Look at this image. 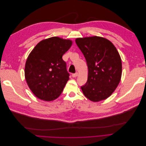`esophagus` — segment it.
Wrapping results in <instances>:
<instances>
[{"mask_svg":"<svg viewBox=\"0 0 146 146\" xmlns=\"http://www.w3.org/2000/svg\"><path fill=\"white\" fill-rule=\"evenodd\" d=\"M78 76V72H76V73H75V74H73L72 75V77H77Z\"/></svg>","mask_w":146,"mask_h":146,"instance_id":"esophagus-1","label":"esophagus"}]
</instances>
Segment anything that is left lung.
Here are the masks:
<instances>
[{
  "instance_id": "1",
  "label": "left lung",
  "mask_w": 146,
  "mask_h": 146,
  "mask_svg": "<svg viewBox=\"0 0 146 146\" xmlns=\"http://www.w3.org/2000/svg\"><path fill=\"white\" fill-rule=\"evenodd\" d=\"M77 45L86 59L88 75L81 87L91 101L105 100L115 91L122 76L121 58L113 44L100 36L77 38Z\"/></svg>"
}]
</instances>
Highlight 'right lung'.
<instances>
[{
  "instance_id": "1",
  "label": "right lung",
  "mask_w": 146,
  "mask_h": 146,
  "mask_svg": "<svg viewBox=\"0 0 146 146\" xmlns=\"http://www.w3.org/2000/svg\"><path fill=\"white\" fill-rule=\"evenodd\" d=\"M72 44V41L58 36L39 42L31 51L25 65V78L33 94L50 102L60 96L69 74L62 56Z\"/></svg>"
}]
</instances>
